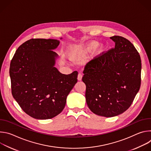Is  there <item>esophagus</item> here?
Returning <instances> with one entry per match:
<instances>
[{
    "instance_id": "obj_1",
    "label": "esophagus",
    "mask_w": 151,
    "mask_h": 151,
    "mask_svg": "<svg viewBox=\"0 0 151 151\" xmlns=\"http://www.w3.org/2000/svg\"><path fill=\"white\" fill-rule=\"evenodd\" d=\"M82 78V75L81 73H79L78 75V81H81Z\"/></svg>"
}]
</instances>
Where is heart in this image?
Returning <instances> with one entry per match:
<instances>
[{
    "label": "heart",
    "instance_id": "obj_1",
    "mask_svg": "<svg viewBox=\"0 0 151 151\" xmlns=\"http://www.w3.org/2000/svg\"><path fill=\"white\" fill-rule=\"evenodd\" d=\"M99 43L97 40H91L82 46H75L72 47L69 50V54L72 57H76V56L82 55L85 54L90 52L91 51L95 50L98 46ZM105 50V47L104 45H100L97 49V53L101 54Z\"/></svg>",
    "mask_w": 151,
    "mask_h": 151
}]
</instances>
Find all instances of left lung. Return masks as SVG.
<instances>
[{
	"instance_id": "left-lung-1",
	"label": "left lung",
	"mask_w": 151,
	"mask_h": 151,
	"mask_svg": "<svg viewBox=\"0 0 151 151\" xmlns=\"http://www.w3.org/2000/svg\"><path fill=\"white\" fill-rule=\"evenodd\" d=\"M110 38L115 48L86 64L82 77L89 109L107 118L130 107L140 89L142 69L140 56L130 41L119 36Z\"/></svg>"
}]
</instances>
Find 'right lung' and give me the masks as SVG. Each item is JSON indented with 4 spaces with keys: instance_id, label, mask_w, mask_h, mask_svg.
<instances>
[{
    "instance_id": "1",
    "label": "right lung",
    "mask_w": 151,
    "mask_h": 151,
    "mask_svg": "<svg viewBox=\"0 0 151 151\" xmlns=\"http://www.w3.org/2000/svg\"><path fill=\"white\" fill-rule=\"evenodd\" d=\"M62 39V38H61ZM57 39H31L17 50L10 64L12 94L27 115L38 119L60 114L77 82L78 72L61 73L54 67Z\"/></svg>"
}]
</instances>
